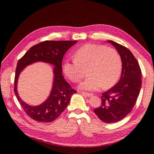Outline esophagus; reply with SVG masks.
Returning <instances> with one entry per match:
<instances>
[{
    "label": "esophagus",
    "mask_w": 154,
    "mask_h": 154,
    "mask_svg": "<svg viewBox=\"0 0 154 154\" xmlns=\"http://www.w3.org/2000/svg\"><path fill=\"white\" fill-rule=\"evenodd\" d=\"M81 94H83V96H85V97H89L93 96V94H91V93H85V92H81Z\"/></svg>",
    "instance_id": "obj_1"
}]
</instances>
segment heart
<instances>
[{
  "instance_id": "b5f03b06",
  "label": "heart",
  "mask_w": 154,
  "mask_h": 154,
  "mask_svg": "<svg viewBox=\"0 0 154 154\" xmlns=\"http://www.w3.org/2000/svg\"><path fill=\"white\" fill-rule=\"evenodd\" d=\"M122 67V59L116 50L87 44L75 51V59L64 62L63 71L68 79L77 82L88 69L89 77L79 87L85 91H95L101 87L106 89L114 86L120 76Z\"/></svg>"
}]
</instances>
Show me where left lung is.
I'll list each match as a JSON object with an SVG mask.
<instances>
[{
  "label": "left lung",
  "instance_id": "8db88e82",
  "mask_svg": "<svg viewBox=\"0 0 154 154\" xmlns=\"http://www.w3.org/2000/svg\"><path fill=\"white\" fill-rule=\"evenodd\" d=\"M108 42L116 48L122 59V74L118 83L102 94L101 106L94 112L103 122L114 123L132 111L141 88L142 72L138 61L128 49L113 41Z\"/></svg>",
  "mask_w": 154,
  "mask_h": 154
}]
</instances>
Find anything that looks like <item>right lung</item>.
<instances>
[{"label": "right lung", "instance_id": "add662e5", "mask_svg": "<svg viewBox=\"0 0 154 154\" xmlns=\"http://www.w3.org/2000/svg\"><path fill=\"white\" fill-rule=\"evenodd\" d=\"M77 41H44L32 46L18 61L14 79V93L25 112L31 119L41 122H51L66 109L73 90L62 75V60L64 55ZM36 62L50 63L54 66V80L51 92L44 102L37 106L26 103L19 97L17 90L21 72L28 65Z\"/></svg>", "mask_w": 154, "mask_h": 154}]
</instances>
